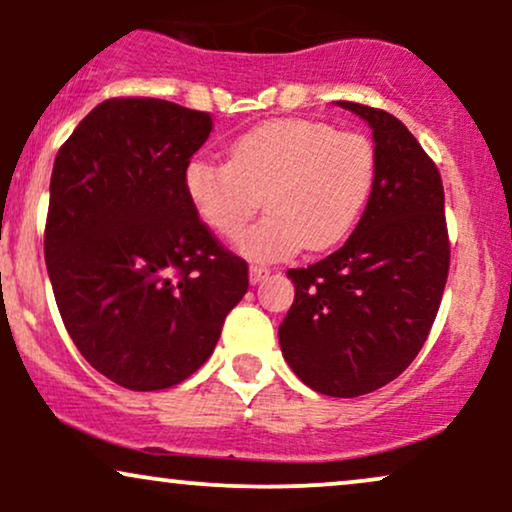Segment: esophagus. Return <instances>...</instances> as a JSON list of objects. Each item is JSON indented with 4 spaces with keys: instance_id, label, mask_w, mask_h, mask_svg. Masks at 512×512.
Segmentation results:
<instances>
[{
    "instance_id": "34e87169",
    "label": "esophagus",
    "mask_w": 512,
    "mask_h": 512,
    "mask_svg": "<svg viewBox=\"0 0 512 512\" xmlns=\"http://www.w3.org/2000/svg\"><path fill=\"white\" fill-rule=\"evenodd\" d=\"M269 276V269L267 267H260V264H252L250 267V284H260V281H264Z\"/></svg>"
}]
</instances>
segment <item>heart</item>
<instances>
[{
  "label": "heart",
  "mask_w": 512,
  "mask_h": 512,
  "mask_svg": "<svg viewBox=\"0 0 512 512\" xmlns=\"http://www.w3.org/2000/svg\"><path fill=\"white\" fill-rule=\"evenodd\" d=\"M378 178V151L366 134L317 120H272L231 144L228 163L197 156L182 185L214 233L238 238L264 197L269 214L240 238L260 262L303 248L327 250L349 236Z\"/></svg>",
  "instance_id": "obj_1"
}]
</instances>
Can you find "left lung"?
I'll return each mask as SVG.
<instances>
[{"mask_svg": "<svg viewBox=\"0 0 512 512\" xmlns=\"http://www.w3.org/2000/svg\"><path fill=\"white\" fill-rule=\"evenodd\" d=\"M337 105L373 129L378 178L342 248L286 272L296 298L279 344L310 390L358 397L392 383L424 346L448 281L450 240L443 180L414 134L385 110Z\"/></svg>", "mask_w": 512, "mask_h": 512, "instance_id": "obj_1", "label": "left lung"}]
</instances>
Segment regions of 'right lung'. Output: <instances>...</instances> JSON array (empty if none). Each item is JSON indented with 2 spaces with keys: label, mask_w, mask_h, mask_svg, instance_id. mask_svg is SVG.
Returning <instances> with one entry per match:
<instances>
[{
  "label": "right lung",
  "mask_w": 512,
  "mask_h": 512,
  "mask_svg": "<svg viewBox=\"0 0 512 512\" xmlns=\"http://www.w3.org/2000/svg\"><path fill=\"white\" fill-rule=\"evenodd\" d=\"M209 113L161 98H110L62 144L50 180L45 262L69 337L127 390H166L211 356L248 291L182 175Z\"/></svg>",
  "instance_id": "obj_1"
}]
</instances>
